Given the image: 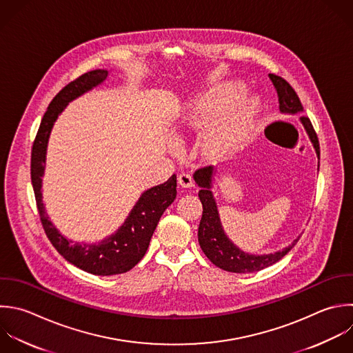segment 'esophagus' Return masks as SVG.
Listing matches in <instances>:
<instances>
[{
	"mask_svg": "<svg viewBox=\"0 0 353 353\" xmlns=\"http://www.w3.org/2000/svg\"><path fill=\"white\" fill-rule=\"evenodd\" d=\"M178 183L182 188H192L193 186V178L189 174H179L178 175Z\"/></svg>",
	"mask_w": 353,
	"mask_h": 353,
	"instance_id": "obj_1",
	"label": "esophagus"
}]
</instances>
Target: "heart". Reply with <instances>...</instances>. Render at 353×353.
<instances>
[{"mask_svg":"<svg viewBox=\"0 0 353 353\" xmlns=\"http://www.w3.org/2000/svg\"><path fill=\"white\" fill-rule=\"evenodd\" d=\"M241 84H219L190 99L176 123V132L199 130L214 123L223 113L219 123L211 128L201 142V152L210 160H218L239 148L251 134L258 113L256 99L243 101Z\"/></svg>","mask_w":353,"mask_h":353,"instance_id":"heart-1","label":"heart"}]
</instances>
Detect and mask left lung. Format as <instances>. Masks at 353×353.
Instances as JSON below:
<instances>
[{
  "instance_id": "8db88e82",
  "label": "left lung",
  "mask_w": 353,
  "mask_h": 353,
  "mask_svg": "<svg viewBox=\"0 0 353 353\" xmlns=\"http://www.w3.org/2000/svg\"><path fill=\"white\" fill-rule=\"evenodd\" d=\"M269 79L273 83V87L276 88L280 112L285 114L302 113L303 108L294 88L284 79L276 74H269ZM299 120L316 150L317 159H320L319 139L310 120L306 116H301ZM214 174H215V168L210 165V167L199 168L193 175L196 183L200 186L199 197L203 204V216L199 225V243L203 252L207 255V258L215 266L233 273L256 272L280 261L296 244V241L299 240V236L288 247L283 248L281 251H276L273 254L254 255V254L241 251L239 247H236L230 241V239L223 232L216 203L211 192Z\"/></svg>"
}]
</instances>
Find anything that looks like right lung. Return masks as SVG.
<instances>
[{
    "mask_svg": "<svg viewBox=\"0 0 353 353\" xmlns=\"http://www.w3.org/2000/svg\"><path fill=\"white\" fill-rule=\"evenodd\" d=\"M108 76V70L97 69L80 76L59 91L41 120L32 149V183L40 219L50 241L68 262L98 276H112L132 269L146 254L163 212L176 197V175H172L167 182L145 190L119 230L94 244H81L66 239L50 221L43 203L41 178L54 123L69 102L105 83Z\"/></svg>",
    "mask_w": 353,
    "mask_h": 353,
    "instance_id": "add662e5",
    "label": "right lung"
}]
</instances>
